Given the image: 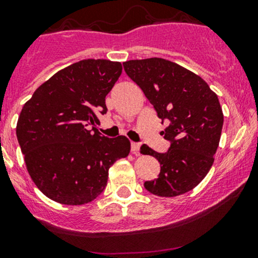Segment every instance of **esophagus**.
<instances>
[{
    "label": "esophagus",
    "mask_w": 258,
    "mask_h": 258,
    "mask_svg": "<svg viewBox=\"0 0 258 258\" xmlns=\"http://www.w3.org/2000/svg\"><path fill=\"white\" fill-rule=\"evenodd\" d=\"M130 148H132L133 154L139 155V150H140V145H139V144H138V143H132V146H130Z\"/></svg>",
    "instance_id": "34e87169"
}]
</instances>
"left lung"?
Masks as SVG:
<instances>
[{
	"mask_svg": "<svg viewBox=\"0 0 258 258\" xmlns=\"http://www.w3.org/2000/svg\"><path fill=\"white\" fill-rule=\"evenodd\" d=\"M130 79L143 90L160 119L170 125L161 134L171 141L160 154L144 144L143 155L159 160L157 178L144 187L155 196L176 197L202 182L214 162L223 129L224 114L218 96L201 76L161 57L123 62Z\"/></svg>",
	"mask_w": 258,
	"mask_h": 258,
	"instance_id": "1",
	"label": "left lung"
}]
</instances>
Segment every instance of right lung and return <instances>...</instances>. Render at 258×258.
Wrapping results in <instances>:
<instances>
[{
    "instance_id": "obj_1",
    "label": "right lung",
    "mask_w": 258,
    "mask_h": 258,
    "mask_svg": "<svg viewBox=\"0 0 258 258\" xmlns=\"http://www.w3.org/2000/svg\"><path fill=\"white\" fill-rule=\"evenodd\" d=\"M121 63L103 59L75 62L52 75L24 103L17 139L30 178L44 196L82 206L103 192L108 170L130 152L128 138L101 137L87 129L107 112L106 96Z\"/></svg>"
}]
</instances>
